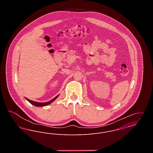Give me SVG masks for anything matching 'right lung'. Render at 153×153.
<instances>
[{"label":"right lung","mask_w":153,"mask_h":153,"mask_svg":"<svg viewBox=\"0 0 153 153\" xmlns=\"http://www.w3.org/2000/svg\"><path fill=\"white\" fill-rule=\"evenodd\" d=\"M58 96H59V95H57L56 97H55L54 99H53L51 101H49V102H34V101L30 100L26 98V97H25V99H26L28 102H30L31 104H33V105H34V106H36V107H44V106L48 105H49V104H50L52 102H54V101L58 97Z\"/></svg>","instance_id":"add662e5"}]
</instances>
